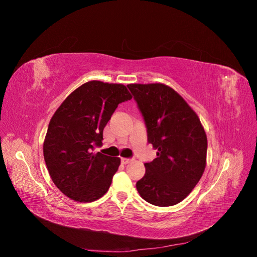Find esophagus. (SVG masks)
I'll return each mask as SVG.
<instances>
[{"label": "esophagus", "instance_id": "1", "mask_svg": "<svg viewBox=\"0 0 257 257\" xmlns=\"http://www.w3.org/2000/svg\"><path fill=\"white\" fill-rule=\"evenodd\" d=\"M131 162H132V159H126V158H122L121 159V163H122V164H124V165L128 164V163H131Z\"/></svg>", "mask_w": 257, "mask_h": 257}]
</instances>
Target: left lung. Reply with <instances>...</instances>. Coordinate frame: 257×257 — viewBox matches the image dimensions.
<instances>
[{
    "mask_svg": "<svg viewBox=\"0 0 257 257\" xmlns=\"http://www.w3.org/2000/svg\"><path fill=\"white\" fill-rule=\"evenodd\" d=\"M147 125L148 142L158 158L146 163L137 191L154 206L182 201L203 176L207 163V135L196 112L164 83H131Z\"/></svg>",
    "mask_w": 257,
    "mask_h": 257,
    "instance_id": "obj_1",
    "label": "left lung"
}]
</instances>
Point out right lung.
Here are the masks:
<instances>
[{"instance_id": "obj_1", "label": "right lung", "mask_w": 257, "mask_h": 257, "mask_svg": "<svg viewBox=\"0 0 257 257\" xmlns=\"http://www.w3.org/2000/svg\"><path fill=\"white\" fill-rule=\"evenodd\" d=\"M132 98L124 84L91 80L69 94L53 113L43 151L51 180L65 196L90 203L105 195L120 158L94 153L115 108Z\"/></svg>"}]
</instances>
